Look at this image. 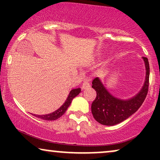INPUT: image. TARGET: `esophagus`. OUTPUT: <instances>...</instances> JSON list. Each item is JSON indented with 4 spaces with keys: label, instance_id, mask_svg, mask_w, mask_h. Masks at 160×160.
I'll return each mask as SVG.
<instances>
[{
    "label": "esophagus",
    "instance_id": "34e87169",
    "mask_svg": "<svg viewBox=\"0 0 160 160\" xmlns=\"http://www.w3.org/2000/svg\"><path fill=\"white\" fill-rule=\"evenodd\" d=\"M89 87H90V84H89V82L87 81H84L83 83L82 84V89H86Z\"/></svg>",
    "mask_w": 160,
    "mask_h": 160
}]
</instances>
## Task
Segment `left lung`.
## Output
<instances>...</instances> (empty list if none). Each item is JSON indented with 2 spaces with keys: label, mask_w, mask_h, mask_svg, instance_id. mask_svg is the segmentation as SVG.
Wrapping results in <instances>:
<instances>
[{
  "label": "left lung",
  "mask_w": 160,
  "mask_h": 160,
  "mask_svg": "<svg viewBox=\"0 0 160 160\" xmlns=\"http://www.w3.org/2000/svg\"><path fill=\"white\" fill-rule=\"evenodd\" d=\"M146 68V76L139 92L128 99H120L113 96L104 87L102 80L95 78L92 87L96 92V98L91 106L95 120L104 126H114L135 113L144 102L149 86L150 67L148 58L143 57Z\"/></svg>",
  "instance_id": "left-lung-1"
}]
</instances>
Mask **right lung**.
Listing matches in <instances>:
<instances>
[{"instance_id":"add662e5","label":"right lung","mask_w":160,"mask_h":160,"mask_svg":"<svg viewBox=\"0 0 160 160\" xmlns=\"http://www.w3.org/2000/svg\"><path fill=\"white\" fill-rule=\"evenodd\" d=\"M80 92H81L80 88L72 89V90L70 92L68 95V98H67V99H66L65 103L62 104L61 107L58 108V110H56V111L49 113V114H46V115L34 114V116H35L36 117H38V118L42 119V120H57V119H58L59 117H61L65 113V111H67L68 108L69 107L70 104H71V102H72L73 98H75L77 95H78L79 94H80Z\"/></svg>"}]
</instances>
